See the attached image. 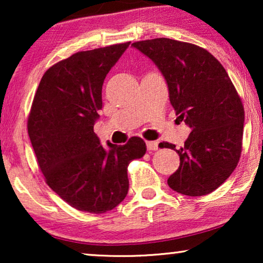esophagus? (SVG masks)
Returning a JSON list of instances; mask_svg holds the SVG:
<instances>
[{
  "instance_id": "1",
  "label": "esophagus",
  "mask_w": 263,
  "mask_h": 263,
  "mask_svg": "<svg viewBox=\"0 0 263 263\" xmlns=\"http://www.w3.org/2000/svg\"><path fill=\"white\" fill-rule=\"evenodd\" d=\"M146 146L148 151H157L158 149V141H146Z\"/></svg>"
}]
</instances>
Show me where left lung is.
Masks as SVG:
<instances>
[{
  "label": "left lung",
  "instance_id": "left-lung-1",
  "mask_svg": "<svg viewBox=\"0 0 263 263\" xmlns=\"http://www.w3.org/2000/svg\"><path fill=\"white\" fill-rule=\"evenodd\" d=\"M132 46L160 70L177 118L192 129L182 148L159 143L181 161L168 186L183 195H207L230 177L242 151L244 109L231 79L213 55L190 43L156 38Z\"/></svg>",
  "mask_w": 263,
  "mask_h": 263
}]
</instances>
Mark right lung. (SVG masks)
<instances>
[{
	"label": "right lung",
	"instance_id": "1",
	"mask_svg": "<svg viewBox=\"0 0 263 263\" xmlns=\"http://www.w3.org/2000/svg\"><path fill=\"white\" fill-rule=\"evenodd\" d=\"M129 44L80 51L53 64L32 103L27 129L39 167L50 188L79 211L100 214L120 204L128 194L129 163L146 153L138 136L104 148L93 130L104 80Z\"/></svg>",
	"mask_w": 263,
	"mask_h": 263
}]
</instances>
